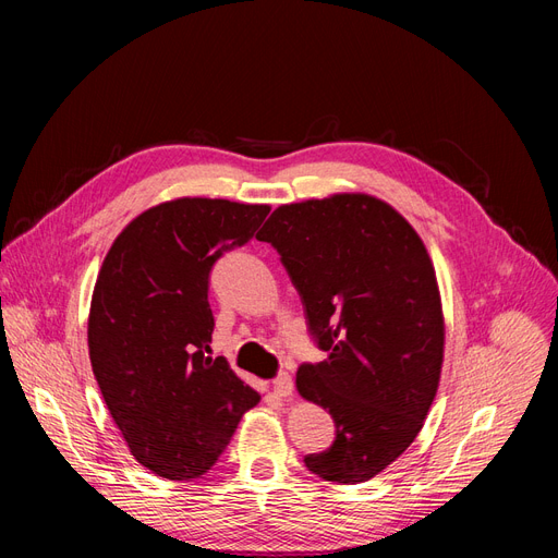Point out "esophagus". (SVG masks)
<instances>
[{
  "label": "esophagus",
  "mask_w": 558,
  "mask_h": 558,
  "mask_svg": "<svg viewBox=\"0 0 558 558\" xmlns=\"http://www.w3.org/2000/svg\"><path fill=\"white\" fill-rule=\"evenodd\" d=\"M275 393L279 398H289L293 393V379L289 373H281L277 379H275Z\"/></svg>",
  "instance_id": "34e87169"
}]
</instances>
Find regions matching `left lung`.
I'll return each instance as SVG.
<instances>
[{
	"label": "left lung",
	"mask_w": 558,
	"mask_h": 558,
	"mask_svg": "<svg viewBox=\"0 0 558 558\" xmlns=\"http://www.w3.org/2000/svg\"><path fill=\"white\" fill-rule=\"evenodd\" d=\"M258 240L279 251L328 353L298 367V393L335 421L332 445L305 465L326 482L373 480L414 442L440 384L445 316L428 251L365 193L281 205Z\"/></svg>",
	"instance_id": "1"
}]
</instances>
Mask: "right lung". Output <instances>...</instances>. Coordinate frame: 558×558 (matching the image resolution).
<instances>
[{"label":"right lung","instance_id":"add662e5","mask_svg":"<svg viewBox=\"0 0 558 558\" xmlns=\"http://www.w3.org/2000/svg\"><path fill=\"white\" fill-rule=\"evenodd\" d=\"M267 205L179 197L140 214L111 244L90 302L88 349L99 391L144 468L205 475L260 396L211 359L209 272L246 244Z\"/></svg>","mask_w":558,"mask_h":558}]
</instances>
